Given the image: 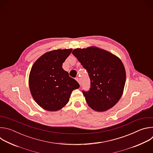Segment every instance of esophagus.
I'll return each mask as SVG.
<instances>
[{
    "mask_svg": "<svg viewBox=\"0 0 153 153\" xmlns=\"http://www.w3.org/2000/svg\"><path fill=\"white\" fill-rule=\"evenodd\" d=\"M76 80L77 81V82L80 85V79L79 78V77H76Z\"/></svg>",
    "mask_w": 153,
    "mask_h": 153,
    "instance_id": "34e87169",
    "label": "esophagus"
}]
</instances>
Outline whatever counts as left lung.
I'll list each match as a JSON object with an SVG mask.
<instances>
[{
    "label": "left lung",
    "mask_w": 153,
    "mask_h": 153,
    "mask_svg": "<svg viewBox=\"0 0 153 153\" xmlns=\"http://www.w3.org/2000/svg\"><path fill=\"white\" fill-rule=\"evenodd\" d=\"M72 53L90 78V90L82 91L86 103L96 111L111 108L120 99L126 81V72L120 59L95 47L76 48Z\"/></svg>",
    "instance_id": "8db88e82"
}]
</instances>
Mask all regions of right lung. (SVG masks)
Here are the masks:
<instances>
[{
    "label": "right lung",
    "mask_w": 153,
    "mask_h": 153,
    "mask_svg": "<svg viewBox=\"0 0 153 153\" xmlns=\"http://www.w3.org/2000/svg\"><path fill=\"white\" fill-rule=\"evenodd\" d=\"M72 49L56 50L40 56L33 64L29 76L31 94L36 102L47 111L60 110L69 100L78 82L62 68Z\"/></svg>",
    "instance_id": "obj_1"
}]
</instances>
